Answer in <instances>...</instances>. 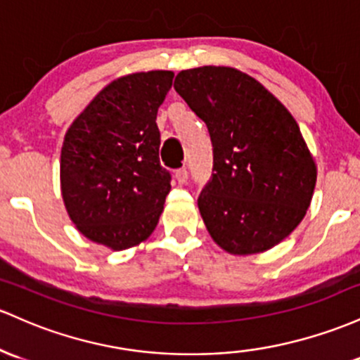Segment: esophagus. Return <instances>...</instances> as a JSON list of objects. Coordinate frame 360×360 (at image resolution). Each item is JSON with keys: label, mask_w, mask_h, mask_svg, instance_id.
Returning a JSON list of instances; mask_svg holds the SVG:
<instances>
[{"label": "esophagus", "mask_w": 360, "mask_h": 360, "mask_svg": "<svg viewBox=\"0 0 360 360\" xmlns=\"http://www.w3.org/2000/svg\"><path fill=\"white\" fill-rule=\"evenodd\" d=\"M175 179H176V181H179L180 185L187 184V180H188V172H187V169H185V168L176 169V172H175Z\"/></svg>", "instance_id": "esophagus-1"}]
</instances>
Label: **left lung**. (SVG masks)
<instances>
[{"label":"left lung","mask_w":360,"mask_h":360,"mask_svg":"<svg viewBox=\"0 0 360 360\" xmlns=\"http://www.w3.org/2000/svg\"><path fill=\"white\" fill-rule=\"evenodd\" d=\"M173 88L211 134L212 180L197 204L214 243L238 257L274 248L300 226L316 185L294 117L236 68L184 70Z\"/></svg>","instance_id":"left-lung-1"}]
</instances>
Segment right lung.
Here are the masks:
<instances>
[{
    "instance_id": "1",
    "label": "right lung",
    "mask_w": 360,
    "mask_h": 360,
    "mask_svg": "<svg viewBox=\"0 0 360 360\" xmlns=\"http://www.w3.org/2000/svg\"><path fill=\"white\" fill-rule=\"evenodd\" d=\"M173 71L120 76L72 120L60 149V195L84 238L114 252L146 241L169 188L160 165V105Z\"/></svg>"
}]
</instances>
